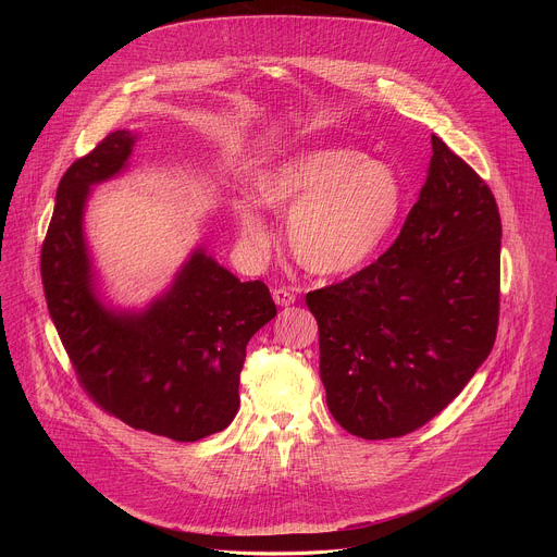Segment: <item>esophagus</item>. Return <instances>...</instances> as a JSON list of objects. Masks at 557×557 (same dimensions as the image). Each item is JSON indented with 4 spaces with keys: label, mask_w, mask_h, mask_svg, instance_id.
I'll use <instances>...</instances> for the list:
<instances>
[{
    "label": "esophagus",
    "mask_w": 557,
    "mask_h": 557,
    "mask_svg": "<svg viewBox=\"0 0 557 557\" xmlns=\"http://www.w3.org/2000/svg\"><path fill=\"white\" fill-rule=\"evenodd\" d=\"M295 295L290 293V290H286V288H275L273 290V301L277 304V306H290V304H295Z\"/></svg>",
    "instance_id": "1"
}]
</instances>
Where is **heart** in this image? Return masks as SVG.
<instances>
[{
	"instance_id": "b5f03b06",
	"label": "heart",
	"mask_w": 557,
	"mask_h": 557,
	"mask_svg": "<svg viewBox=\"0 0 557 557\" xmlns=\"http://www.w3.org/2000/svg\"><path fill=\"white\" fill-rule=\"evenodd\" d=\"M253 189L256 196L233 205L245 253L264 260L275 243L267 209L288 210V249L314 275H346L366 267L404 211L396 172L350 147L284 153L256 174Z\"/></svg>"
}]
</instances>
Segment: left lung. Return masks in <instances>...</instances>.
Instances as JSON below:
<instances>
[{
    "label": "left lung",
    "mask_w": 557,
    "mask_h": 557,
    "mask_svg": "<svg viewBox=\"0 0 557 557\" xmlns=\"http://www.w3.org/2000/svg\"><path fill=\"white\" fill-rule=\"evenodd\" d=\"M500 237L492 189L432 136L425 185L394 245L306 295L326 404L346 432L410 434L483 366L498 331Z\"/></svg>",
    "instance_id": "left-lung-1"
}]
</instances>
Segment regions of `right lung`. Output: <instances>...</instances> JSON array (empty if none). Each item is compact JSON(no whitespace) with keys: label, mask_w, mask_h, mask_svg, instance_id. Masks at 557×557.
<instances>
[{"label":"right lung","mask_w":557,"mask_h":557,"mask_svg":"<svg viewBox=\"0 0 557 557\" xmlns=\"http://www.w3.org/2000/svg\"><path fill=\"white\" fill-rule=\"evenodd\" d=\"M138 134L119 129L63 174L41 249L48 310L78 383L134 430L194 443L240 408L249 339L277 314L264 282H240L196 247L143 308L108 304L84 228L95 185L129 168Z\"/></svg>","instance_id":"right-lung-1"}]
</instances>
